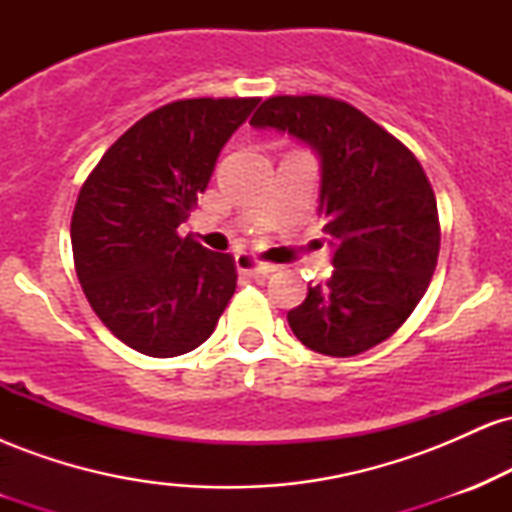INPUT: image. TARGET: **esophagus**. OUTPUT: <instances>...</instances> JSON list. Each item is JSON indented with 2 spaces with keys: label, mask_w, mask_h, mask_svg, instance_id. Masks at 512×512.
<instances>
[{
  "label": "esophagus",
  "mask_w": 512,
  "mask_h": 512,
  "mask_svg": "<svg viewBox=\"0 0 512 512\" xmlns=\"http://www.w3.org/2000/svg\"><path fill=\"white\" fill-rule=\"evenodd\" d=\"M236 267H238V272H243V274H248V276H255V279H262V276H269L272 272H276L274 264L257 262L255 257L248 255V252H243V255L236 257Z\"/></svg>",
  "instance_id": "esophagus-1"
}]
</instances>
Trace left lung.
<instances>
[{"mask_svg":"<svg viewBox=\"0 0 512 512\" xmlns=\"http://www.w3.org/2000/svg\"><path fill=\"white\" fill-rule=\"evenodd\" d=\"M250 125L289 132L320 156L317 211L334 248V272L289 310L293 334L317 354L342 358L385 342L414 313L436 272L438 207L421 163L337 98H267Z\"/></svg>","mask_w":512,"mask_h":512,"instance_id":"8db88e82","label":"left lung"}]
</instances>
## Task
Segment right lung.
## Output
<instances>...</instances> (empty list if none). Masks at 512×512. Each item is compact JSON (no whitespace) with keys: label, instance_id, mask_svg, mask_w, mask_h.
I'll return each mask as SVG.
<instances>
[{"label":"right lung","instance_id":"right-lung-1","mask_svg":"<svg viewBox=\"0 0 512 512\" xmlns=\"http://www.w3.org/2000/svg\"><path fill=\"white\" fill-rule=\"evenodd\" d=\"M260 98H187L144 115L91 170L72 214L79 284L93 313L156 358L204 344L236 293V264L180 238L216 158Z\"/></svg>","mask_w":512,"mask_h":512}]
</instances>
